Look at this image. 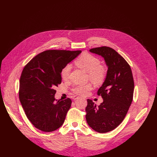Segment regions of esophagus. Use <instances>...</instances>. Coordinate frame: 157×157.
Masks as SVG:
<instances>
[{"label":"esophagus","mask_w":157,"mask_h":157,"mask_svg":"<svg viewBox=\"0 0 157 157\" xmlns=\"http://www.w3.org/2000/svg\"><path fill=\"white\" fill-rule=\"evenodd\" d=\"M72 98H73V100H76V99H78L79 98V97L77 96H74L72 97Z\"/></svg>","instance_id":"obj_1"}]
</instances>
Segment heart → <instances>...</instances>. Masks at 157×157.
<instances>
[{
    "label": "heart",
    "instance_id": "1",
    "mask_svg": "<svg viewBox=\"0 0 157 157\" xmlns=\"http://www.w3.org/2000/svg\"><path fill=\"white\" fill-rule=\"evenodd\" d=\"M75 64L80 68L88 73L89 78L94 83L99 84L104 80L106 75L105 70L104 67L100 66V61L98 58L90 54L85 53L76 59ZM71 68L70 64H67L63 67L61 71V76L63 79H68ZM92 89L93 86L91 84H79L73 89V91L78 95L84 96L92 90Z\"/></svg>",
    "mask_w": 157,
    "mask_h": 157
}]
</instances>
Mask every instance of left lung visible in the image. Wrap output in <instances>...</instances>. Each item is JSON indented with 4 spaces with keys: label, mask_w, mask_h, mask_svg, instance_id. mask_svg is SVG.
<instances>
[{
    "label": "left lung",
    "mask_w": 157,
    "mask_h": 157,
    "mask_svg": "<svg viewBox=\"0 0 157 157\" xmlns=\"http://www.w3.org/2000/svg\"><path fill=\"white\" fill-rule=\"evenodd\" d=\"M89 52L103 57L108 70L98 91L103 102L96 106L92 100L87 99L86 119L94 130L106 133L116 128L127 113L133 99V75L128 63L114 49L102 47Z\"/></svg>",
    "instance_id": "obj_1"
}]
</instances>
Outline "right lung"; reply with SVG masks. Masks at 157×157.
<instances>
[{
	"instance_id": "right-lung-1",
	"label": "right lung",
	"mask_w": 157,
	"mask_h": 157,
	"mask_svg": "<svg viewBox=\"0 0 157 157\" xmlns=\"http://www.w3.org/2000/svg\"><path fill=\"white\" fill-rule=\"evenodd\" d=\"M81 50H51L40 53L22 71L19 99L25 114L36 128L46 132L59 128L64 122L71 100H56L55 89L61 83V71Z\"/></svg>"
}]
</instances>
